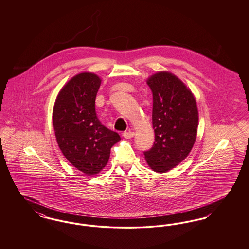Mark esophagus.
<instances>
[{
    "label": "esophagus",
    "instance_id": "esophagus-1",
    "mask_svg": "<svg viewBox=\"0 0 249 249\" xmlns=\"http://www.w3.org/2000/svg\"><path fill=\"white\" fill-rule=\"evenodd\" d=\"M122 135H123V137H125L127 139H130V138H132L134 136V132L131 131V130H128V131H124L122 133Z\"/></svg>",
    "mask_w": 249,
    "mask_h": 249
}]
</instances>
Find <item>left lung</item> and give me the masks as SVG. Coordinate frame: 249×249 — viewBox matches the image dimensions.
I'll list each match as a JSON object with an SVG mask.
<instances>
[{"instance_id": "8db88e82", "label": "left lung", "mask_w": 249, "mask_h": 249, "mask_svg": "<svg viewBox=\"0 0 249 249\" xmlns=\"http://www.w3.org/2000/svg\"><path fill=\"white\" fill-rule=\"evenodd\" d=\"M153 94V146L143 155L157 173L175 168L190 154L197 136L199 113L190 89L169 71H159L147 81Z\"/></svg>"}]
</instances>
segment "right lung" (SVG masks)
Returning <instances> with one entry per match:
<instances>
[{"instance_id":"obj_1","label":"right lung","mask_w":249,"mask_h":249,"mask_svg":"<svg viewBox=\"0 0 249 249\" xmlns=\"http://www.w3.org/2000/svg\"><path fill=\"white\" fill-rule=\"evenodd\" d=\"M102 79L92 72L74 75L63 86L53 109V126L59 148L77 170L95 176L108 162L111 147L120 140L98 119L95 99Z\"/></svg>"}]
</instances>
